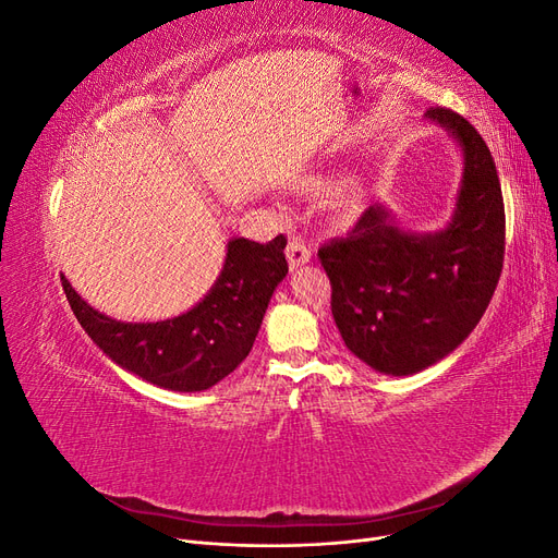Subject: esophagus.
<instances>
[{
  "label": "esophagus",
  "mask_w": 558,
  "mask_h": 558,
  "mask_svg": "<svg viewBox=\"0 0 558 558\" xmlns=\"http://www.w3.org/2000/svg\"><path fill=\"white\" fill-rule=\"evenodd\" d=\"M286 258H289L291 269H295V267H302V265L310 263L312 251H310V246L305 244V240L291 238V240H289V246H286Z\"/></svg>",
  "instance_id": "34e87169"
}]
</instances>
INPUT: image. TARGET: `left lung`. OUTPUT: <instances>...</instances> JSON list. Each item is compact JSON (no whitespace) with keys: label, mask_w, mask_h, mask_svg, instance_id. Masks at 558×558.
Segmentation results:
<instances>
[{"label":"left lung","mask_w":558,"mask_h":558,"mask_svg":"<svg viewBox=\"0 0 558 558\" xmlns=\"http://www.w3.org/2000/svg\"><path fill=\"white\" fill-rule=\"evenodd\" d=\"M463 154L461 191L445 230L404 232L384 205L347 238L318 248L332 318L347 349L377 373L404 377L442 361L475 330L505 256V207L492 150L463 116L430 107Z\"/></svg>","instance_id":"1"}]
</instances>
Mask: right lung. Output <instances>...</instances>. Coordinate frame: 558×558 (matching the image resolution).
Listing matches in <instances>:
<instances>
[{
    "mask_svg": "<svg viewBox=\"0 0 558 558\" xmlns=\"http://www.w3.org/2000/svg\"><path fill=\"white\" fill-rule=\"evenodd\" d=\"M286 238L230 240L221 275L193 310L156 324L99 314L62 277V289L90 340L128 373L167 391H207L228 377L256 342L275 289L289 275Z\"/></svg>",
    "mask_w": 558,
    "mask_h": 558,
    "instance_id": "obj_1",
    "label": "right lung"
}]
</instances>
